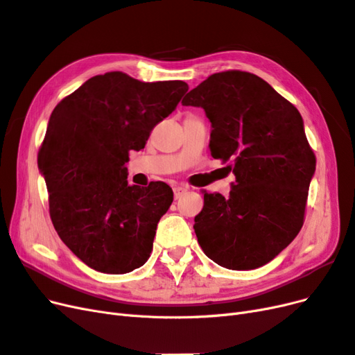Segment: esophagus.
<instances>
[{
  "label": "esophagus",
  "mask_w": 355,
  "mask_h": 355,
  "mask_svg": "<svg viewBox=\"0 0 355 355\" xmlns=\"http://www.w3.org/2000/svg\"><path fill=\"white\" fill-rule=\"evenodd\" d=\"M187 190H189V187H186V186H175L174 187V198L180 199L181 194L184 193V191H187Z\"/></svg>",
  "instance_id": "34e87169"
}]
</instances>
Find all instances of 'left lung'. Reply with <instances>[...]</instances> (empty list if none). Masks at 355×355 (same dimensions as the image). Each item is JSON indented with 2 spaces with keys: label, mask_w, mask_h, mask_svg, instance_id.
<instances>
[{
  "label": "left lung",
  "mask_w": 355,
  "mask_h": 355,
  "mask_svg": "<svg viewBox=\"0 0 355 355\" xmlns=\"http://www.w3.org/2000/svg\"><path fill=\"white\" fill-rule=\"evenodd\" d=\"M212 123L215 159L233 161L230 196L203 193L194 233L208 258L254 270L276 258L304 224L315 155L301 113L264 79L243 71L208 76L182 98Z\"/></svg>",
  "instance_id": "left-lung-1"
}]
</instances>
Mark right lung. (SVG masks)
Here are the masks:
<instances>
[{
    "mask_svg": "<svg viewBox=\"0 0 355 355\" xmlns=\"http://www.w3.org/2000/svg\"><path fill=\"white\" fill-rule=\"evenodd\" d=\"M187 89L184 81L143 83L107 72L54 107L38 152L50 218L63 243L93 270L125 274L150 257L174 193L159 181L128 186L125 164Z\"/></svg>",
    "mask_w": 355,
    "mask_h": 355,
    "instance_id": "right-lung-1",
    "label": "right lung"
}]
</instances>
